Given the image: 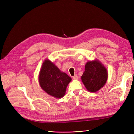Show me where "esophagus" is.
<instances>
[{
	"label": "esophagus",
	"instance_id": "obj_1",
	"mask_svg": "<svg viewBox=\"0 0 134 134\" xmlns=\"http://www.w3.org/2000/svg\"><path fill=\"white\" fill-rule=\"evenodd\" d=\"M72 79L74 80H77L78 79V76H77V75H75L72 77Z\"/></svg>",
	"mask_w": 134,
	"mask_h": 134
}]
</instances>
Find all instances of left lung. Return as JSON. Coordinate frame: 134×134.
Returning <instances> with one entry per match:
<instances>
[{
  "mask_svg": "<svg viewBox=\"0 0 134 134\" xmlns=\"http://www.w3.org/2000/svg\"><path fill=\"white\" fill-rule=\"evenodd\" d=\"M108 76L107 69L99 60L95 59L86 64L81 80L88 91L96 92L104 86Z\"/></svg>",
  "mask_w": 134,
  "mask_h": 134,
  "instance_id": "8db88e82",
  "label": "left lung"
}]
</instances>
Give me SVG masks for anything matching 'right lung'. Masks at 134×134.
Here are the masks:
<instances>
[{"mask_svg": "<svg viewBox=\"0 0 134 134\" xmlns=\"http://www.w3.org/2000/svg\"><path fill=\"white\" fill-rule=\"evenodd\" d=\"M71 81L70 76L61 71L49 59H46L43 63L39 73L38 81L42 89L49 95L57 98H62Z\"/></svg>", "mask_w": 134, "mask_h": 134, "instance_id": "1", "label": "right lung"}]
</instances>
